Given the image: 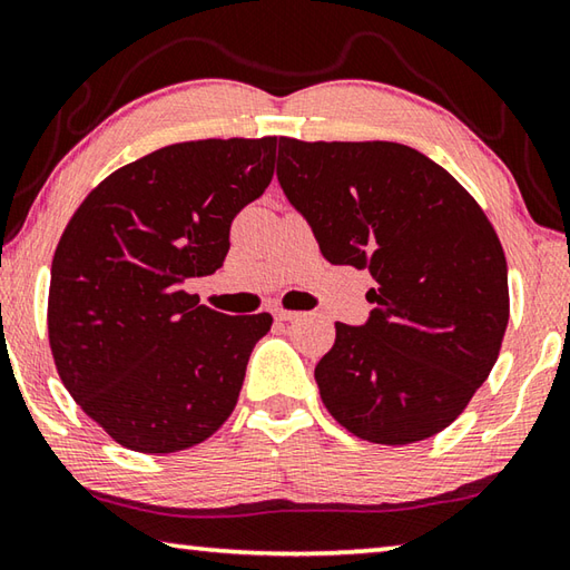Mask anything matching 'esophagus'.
<instances>
[{"mask_svg": "<svg viewBox=\"0 0 570 570\" xmlns=\"http://www.w3.org/2000/svg\"><path fill=\"white\" fill-rule=\"evenodd\" d=\"M298 312H288V308H274V318L276 321H294Z\"/></svg>", "mask_w": 570, "mask_h": 570, "instance_id": "obj_1", "label": "esophagus"}]
</instances>
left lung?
Segmentation results:
<instances>
[{"label":"left lung","instance_id":"left-lung-1","mask_svg":"<svg viewBox=\"0 0 570 570\" xmlns=\"http://www.w3.org/2000/svg\"><path fill=\"white\" fill-rule=\"evenodd\" d=\"M278 184L331 264L368 268L376 308L336 321L316 364L324 406L354 436L406 446L456 421L509 324V268L479 202L396 141L278 139Z\"/></svg>","mask_w":570,"mask_h":570}]
</instances>
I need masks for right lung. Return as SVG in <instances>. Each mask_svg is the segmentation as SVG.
<instances>
[{"label":"right lung","instance_id":"right-lung-1","mask_svg":"<svg viewBox=\"0 0 570 570\" xmlns=\"http://www.w3.org/2000/svg\"><path fill=\"white\" fill-rule=\"evenodd\" d=\"M276 137L171 144L79 204L51 258L61 384L124 449L174 453L222 429L272 314L226 316L181 284L229 252L234 216L274 177Z\"/></svg>","mask_w":570,"mask_h":570}]
</instances>
